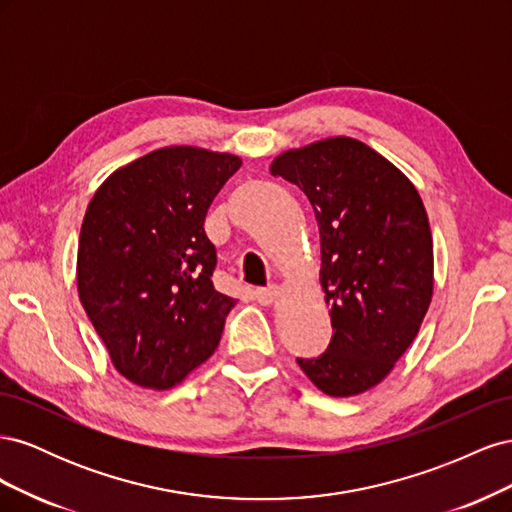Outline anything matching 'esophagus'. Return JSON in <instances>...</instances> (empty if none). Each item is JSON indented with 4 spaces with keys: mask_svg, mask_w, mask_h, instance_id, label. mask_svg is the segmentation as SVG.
<instances>
[{
    "mask_svg": "<svg viewBox=\"0 0 512 512\" xmlns=\"http://www.w3.org/2000/svg\"><path fill=\"white\" fill-rule=\"evenodd\" d=\"M254 297L260 305H271L280 297V288L277 286H269V288H256L254 290Z\"/></svg>",
    "mask_w": 512,
    "mask_h": 512,
    "instance_id": "34e87169",
    "label": "esophagus"
}]
</instances>
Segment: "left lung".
Masks as SVG:
<instances>
[{"label":"left lung","mask_w":512,"mask_h":512,"mask_svg":"<svg viewBox=\"0 0 512 512\" xmlns=\"http://www.w3.org/2000/svg\"><path fill=\"white\" fill-rule=\"evenodd\" d=\"M271 175L297 185L320 230V286L333 337L318 359H297L322 393L352 397L391 374L433 297L427 211L401 170L350 136L288 149Z\"/></svg>","instance_id":"obj_1"}]
</instances>
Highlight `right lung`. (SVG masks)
<instances>
[{
  "label": "right lung",
  "mask_w": 512,
  "mask_h": 512,
  "mask_svg": "<svg viewBox=\"0 0 512 512\" xmlns=\"http://www.w3.org/2000/svg\"><path fill=\"white\" fill-rule=\"evenodd\" d=\"M241 158L162 147L117 168L85 211L76 286L119 374L164 391L220 344L235 299L213 288L205 215Z\"/></svg>",
  "instance_id": "1"
}]
</instances>
